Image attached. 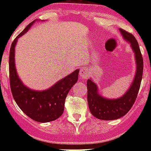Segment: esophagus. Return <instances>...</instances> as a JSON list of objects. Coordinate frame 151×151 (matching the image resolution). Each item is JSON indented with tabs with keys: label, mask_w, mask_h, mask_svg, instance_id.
Wrapping results in <instances>:
<instances>
[{
	"label": "esophagus",
	"mask_w": 151,
	"mask_h": 151,
	"mask_svg": "<svg viewBox=\"0 0 151 151\" xmlns=\"http://www.w3.org/2000/svg\"><path fill=\"white\" fill-rule=\"evenodd\" d=\"M89 74V72L87 68H85V67H83V68L81 69L80 70V76L82 78H87V77Z\"/></svg>",
	"instance_id": "esophagus-1"
}]
</instances>
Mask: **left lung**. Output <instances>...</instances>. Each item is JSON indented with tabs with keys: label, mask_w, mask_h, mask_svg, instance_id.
<instances>
[{
	"label": "left lung",
	"mask_w": 151,
	"mask_h": 151,
	"mask_svg": "<svg viewBox=\"0 0 151 151\" xmlns=\"http://www.w3.org/2000/svg\"><path fill=\"white\" fill-rule=\"evenodd\" d=\"M122 36L130 42L136 55V73L133 82L128 92L122 97L117 99H107L98 94L96 85L92 80L87 81L88 104L92 114L100 120H115L125 115L136 99L143 78V59L139 44L136 37L123 29H120Z\"/></svg>",
	"instance_id": "left-lung-1"
}]
</instances>
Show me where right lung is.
I'll return each mask as SVG.
<instances>
[{
    "mask_svg": "<svg viewBox=\"0 0 151 151\" xmlns=\"http://www.w3.org/2000/svg\"><path fill=\"white\" fill-rule=\"evenodd\" d=\"M30 22L13 41L9 53V79L12 96L24 114L37 122H52L63 113L66 96L73 85L78 81L79 70L53 85L49 89L37 92L29 89L19 80L15 66V46L17 39L28 31L33 23Z\"/></svg>",
    "mask_w": 151,
    "mask_h": 151,
    "instance_id": "right-lung-1",
    "label": "right lung"
}]
</instances>
